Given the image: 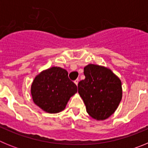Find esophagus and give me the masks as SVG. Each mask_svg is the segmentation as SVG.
<instances>
[{"mask_svg": "<svg viewBox=\"0 0 148 148\" xmlns=\"http://www.w3.org/2000/svg\"><path fill=\"white\" fill-rule=\"evenodd\" d=\"M78 82H79V80H78V79H76V80H75V81H74V83H75V84H76V85H78Z\"/></svg>", "mask_w": 148, "mask_h": 148, "instance_id": "34e87169", "label": "esophagus"}]
</instances>
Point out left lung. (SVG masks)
Listing matches in <instances>:
<instances>
[{"mask_svg":"<svg viewBox=\"0 0 148 148\" xmlns=\"http://www.w3.org/2000/svg\"><path fill=\"white\" fill-rule=\"evenodd\" d=\"M85 79L78 84V91L87 112L97 120H104L114 113L122 98L121 82L110 69L95 64L84 68Z\"/></svg>","mask_w":148,"mask_h":148,"instance_id":"left-lung-1","label":"left lung"}]
</instances>
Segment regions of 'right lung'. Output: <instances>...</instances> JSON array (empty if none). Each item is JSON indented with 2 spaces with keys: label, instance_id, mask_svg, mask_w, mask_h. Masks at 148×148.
<instances>
[{
  "label": "right lung",
  "instance_id": "right-lung-1",
  "mask_svg": "<svg viewBox=\"0 0 148 148\" xmlns=\"http://www.w3.org/2000/svg\"><path fill=\"white\" fill-rule=\"evenodd\" d=\"M75 92L77 86L68 78L67 71L57 66L41 72L31 87L34 103L49 113L62 111Z\"/></svg>",
  "mask_w": 148,
  "mask_h": 148
}]
</instances>
